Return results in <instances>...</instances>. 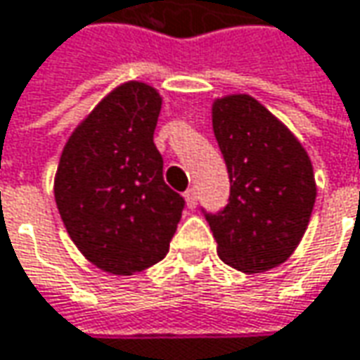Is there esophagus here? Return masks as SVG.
Returning <instances> with one entry per match:
<instances>
[{
    "label": "esophagus",
    "mask_w": 360,
    "mask_h": 360,
    "mask_svg": "<svg viewBox=\"0 0 360 360\" xmlns=\"http://www.w3.org/2000/svg\"><path fill=\"white\" fill-rule=\"evenodd\" d=\"M184 198H186V205L194 209L196 207V188H188L186 193H184Z\"/></svg>",
    "instance_id": "esophagus-1"
}]
</instances>
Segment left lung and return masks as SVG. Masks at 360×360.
Returning a JSON list of instances; mask_svg holds the SVG:
<instances>
[{"label": "left lung", "instance_id": "1", "mask_svg": "<svg viewBox=\"0 0 360 360\" xmlns=\"http://www.w3.org/2000/svg\"><path fill=\"white\" fill-rule=\"evenodd\" d=\"M213 131L229 174V200L205 213L219 258L244 272L283 264L301 242L316 202V180L297 137L248 94L219 98Z\"/></svg>", "mask_w": 360, "mask_h": 360}]
</instances>
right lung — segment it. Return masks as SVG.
Masks as SVG:
<instances>
[{
    "instance_id": "right-lung-1",
    "label": "right lung",
    "mask_w": 360,
    "mask_h": 360,
    "mask_svg": "<svg viewBox=\"0 0 360 360\" xmlns=\"http://www.w3.org/2000/svg\"><path fill=\"white\" fill-rule=\"evenodd\" d=\"M162 98L127 82L73 131L55 176L65 229L98 269L133 274L160 262L182 217L184 198L164 182L153 143Z\"/></svg>"
}]
</instances>
